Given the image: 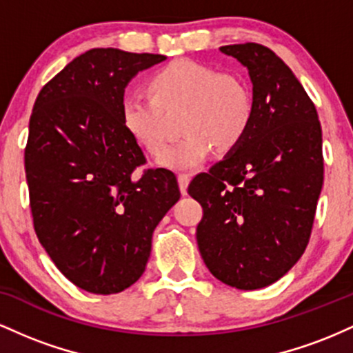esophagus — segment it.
Returning a JSON list of instances; mask_svg holds the SVG:
<instances>
[{"label": "esophagus", "instance_id": "34e87169", "mask_svg": "<svg viewBox=\"0 0 353 353\" xmlns=\"http://www.w3.org/2000/svg\"><path fill=\"white\" fill-rule=\"evenodd\" d=\"M177 181H179V188H181V192L184 194H188V185H189V181H190V177L188 176V174H179V176H177Z\"/></svg>", "mask_w": 353, "mask_h": 353}]
</instances>
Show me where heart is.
<instances>
[{
    "instance_id": "obj_1",
    "label": "heart",
    "mask_w": 353,
    "mask_h": 353,
    "mask_svg": "<svg viewBox=\"0 0 353 353\" xmlns=\"http://www.w3.org/2000/svg\"><path fill=\"white\" fill-rule=\"evenodd\" d=\"M152 98L128 94L121 121L129 136L149 154L164 148L161 109L184 106L179 141L168 145L157 164L172 171H194L208 161L214 148L228 152L242 143L252 121V94L242 78L192 59H176L149 79Z\"/></svg>"
}]
</instances>
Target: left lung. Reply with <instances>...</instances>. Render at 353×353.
I'll return each mask as SVG.
<instances>
[{"label":"left lung","instance_id":"8db88e82","mask_svg":"<svg viewBox=\"0 0 353 353\" xmlns=\"http://www.w3.org/2000/svg\"><path fill=\"white\" fill-rule=\"evenodd\" d=\"M252 81L242 143L189 184L204 210L197 245L210 274L241 290L283 277L309 244L323 184L322 128L294 72L257 43L222 46Z\"/></svg>","mask_w":353,"mask_h":353}]
</instances>
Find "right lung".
Here are the masks:
<instances>
[{
  "instance_id": "obj_1",
  "label": "right lung",
  "mask_w": 353,
  "mask_h": 353,
  "mask_svg": "<svg viewBox=\"0 0 353 353\" xmlns=\"http://www.w3.org/2000/svg\"><path fill=\"white\" fill-rule=\"evenodd\" d=\"M164 59L94 48L36 98L24 151L36 236L86 292H123L143 275L154 229L181 197L169 169L132 176L145 156L121 121L129 81Z\"/></svg>"
}]
</instances>
